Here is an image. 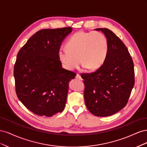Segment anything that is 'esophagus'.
I'll use <instances>...</instances> for the list:
<instances>
[{
    "mask_svg": "<svg viewBox=\"0 0 147 147\" xmlns=\"http://www.w3.org/2000/svg\"><path fill=\"white\" fill-rule=\"evenodd\" d=\"M75 78H77V79H79V80H82V78L80 75L78 74L76 75V76H75Z\"/></svg>",
    "mask_w": 147,
    "mask_h": 147,
    "instance_id": "obj_1",
    "label": "esophagus"
}]
</instances>
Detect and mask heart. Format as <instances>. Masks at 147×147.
I'll list each match as a JSON object with an SVG mask.
<instances>
[{"instance_id": "obj_1", "label": "heart", "mask_w": 147, "mask_h": 147, "mask_svg": "<svg viewBox=\"0 0 147 147\" xmlns=\"http://www.w3.org/2000/svg\"><path fill=\"white\" fill-rule=\"evenodd\" d=\"M68 49H60L58 58L63 68L69 71L77 69L81 62L90 70L100 68L108 55L109 43L105 35L98 31L78 32L66 43Z\"/></svg>"}]
</instances>
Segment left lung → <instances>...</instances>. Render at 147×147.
Listing matches in <instances>:
<instances>
[{"label": "left lung", "instance_id": "obj_1", "mask_svg": "<svg viewBox=\"0 0 147 147\" xmlns=\"http://www.w3.org/2000/svg\"><path fill=\"white\" fill-rule=\"evenodd\" d=\"M107 39L109 50L104 64L96 72L82 74L86 107L97 117L117 113L127 103L134 85V69L127 47L112 30L97 28Z\"/></svg>", "mask_w": 147, "mask_h": 147}]
</instances>
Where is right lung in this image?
<instances>
[{
    "mask_svg": "<svg viewBox=\"0 0 147 147\" xmlns=\"http://www.w3.org/2000/svg\"><path fill=\"white\" fill-rule=\"evenodd\" d=\"M72 28L45 29L31 37L17 55L14 66L16 95L30 112L52 117L64 110L69 82L75 74L62 67L61 43Z\"/></svg>",
    "mask_w": 147,
    "mask_h": 147,
    "instance_id": "right-lung-1",
    "label": "right lung"
}]
</instances>
